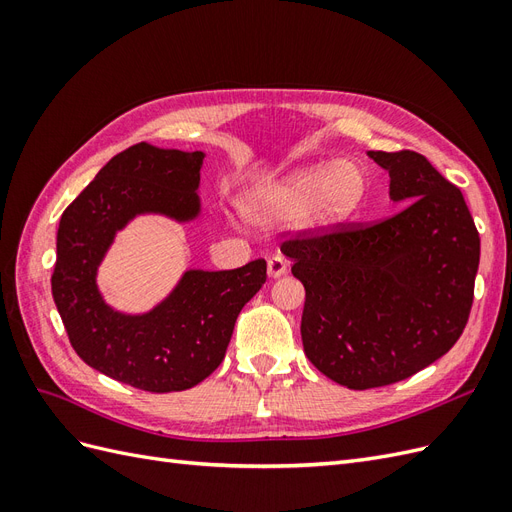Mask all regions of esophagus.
Returning a JSON list of instances; mask_svg holds the SVG:
<instances>
[{"mask_svg": "<svg viewBox=\"0 0 512 512\" xmlns=\"http://www.w3.org/2000/svg\"><path fill=\"white\" fill-rule=\"evenodd\" d=\"M267 271H269V277H280L288 271V260L280 254H275L269 258L267 262Z\"/></svg>", "mask_w": 512, "mask_h": 512, "instance_id": "34e87169", "label": "esophagus"}]
</instances>
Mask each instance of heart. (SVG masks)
<instances>
[{"instance_id": "obj_1", "label": "heart", "mask_w": 512, "mask_h": 512, "mask_svg": "<svg viewBox=\"0 0 512 512\" xmlns=\"http://www.w3.org/2000/svg\"><path fill=\"white\" fill-rule=\"evenodd\" d=\"M367 194V173L356 162L305 166L247 200V211L262 222H292L305 215L312 228L350 220Z\"/></svg>"}]
</instances>
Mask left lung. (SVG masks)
Listing matches in <instances>:
<instances>
[{
	"label": "left lung",
	"mask_w": 512,
	"mask_h": 512,
	"mask_svg": "<svg viewBox=\"0 0 512 512\" xmlns=\"http://www.w3.org/2000/svg\"><path fill=\"white\" fill-rule=\"evenodd\" d=\"M408 203L374 224L282 243L305 286L307 359L354 391L414 376L455 346L474 301L480 237L461 190L416 151H369Z\"/></svg>",
	"instance_id": "1"
}]
</instances>
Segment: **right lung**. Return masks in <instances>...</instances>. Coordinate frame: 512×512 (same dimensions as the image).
Segmentation results:
<instances>
[{"label": "right lung", "instance_id": "obj_1", "mask_svg": "<svg viewBox=\"0 0 512 512\" xmlns=\"http://www.w3.org/2000/svg\"><path fill=\"white\" fill-rule=\"evenodd\" d=\"M203 160V151L138 143L117 153L59 222L51 288L70 344L89 367L141 391H185L213 374L243 305L267 282V262L258 258L232 271H185L143 316L102 301L96 271L115 232L138 213L196 218Z\"/></svg>", "mask_w": 512, "mask_h": 512}]
</instances>
